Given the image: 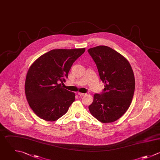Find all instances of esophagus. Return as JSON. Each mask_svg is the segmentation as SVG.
Segmentation results:
<instances>
[{
	"instance_id": "obj_1",
	"label": "esophagus",
	"mask_w": 160,
	"mask_h": 160,
	"mask_svg": "<svg viewBox=\"0 0 160 160\" xmlns=\"http://www.w3.org/2000/svg\"><path fill=\"white\" fill-rule=\"evenodd\" d=\"M78 95H80V97H83V96H85L86 95V93H78Z\"/></svg>"
}]
</instances>
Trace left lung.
Listing matches in <instances>:
<instances>
[{
    "label": "left lung",
    "instance_id": "1",
    "mask_svg": "<svg viewBox=\"0 0 160 160\" xmlns=\"http://www.w3.org/2000/svg\"><path fill=\"white\" fill-rule=\"evenodd\" d=\"M88 52L105 83L102 92L94 95L89 110L102 123L113 122L124 115L132 103L135 88L133 70L123 56L109 47L97 46Z\"/></svg>",
    "mask_w": 160,
    "mask_h": 160
}]
</instances>
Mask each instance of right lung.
Segmentation results:
<instances>
[{"mask_svg": "<svg viewBox=\"0 0 160 160\" xmlns=\"http://www.w3.org/2000/svg\"><path fill=\"white\" fill-rule=\"evenodd\" d=\"M85 48L55 49L38 58L29 68L25 92L28 103L40 118L53 122L64 115L75 94L63 88L74 62Z\"/></svg>", "mask_w": 160, "mask_h": 160, "instance_id": "1", "label": "right lung"}]
</instances>
